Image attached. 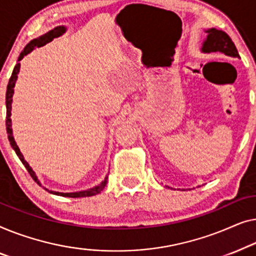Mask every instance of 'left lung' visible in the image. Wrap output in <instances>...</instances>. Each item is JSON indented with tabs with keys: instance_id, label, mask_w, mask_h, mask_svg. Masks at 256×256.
<instances>
[{
	"instance_id": "1",
	"label": "left lung",
	"mask_w": 256,
	"mask_h": 256,
	"mask_svg": "<svg viewBox=\"0 0 256 256\" xmlns=\"http://www.w3.org/2000/svg\"><path fill=\"white\" fill-rule=\"evenodd\" d=\"M208 36L202 45V52L211 53V52H222L225 56L232 58H239V53L236 48L234 42L230 38L226 32L212 28L205 30Z\"/></svg>"
}]
</instances>
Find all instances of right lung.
<instances>
[{
  "instance_id": "right-lung-1",
  "label": "right lung",
  "mask_w": 256,
  "mask_h": 256,
  "mask_svg": "<svg viewBox=\"0 0 256 256\" xmlns=\"http://www.w3.org/2000/svg\"><path fill=\"white\" fill-rule=\"evenodd\" d=\"M64 31H66V28L64 26H56L53 28V30L48 31V34L40 36V37L34 39V40H31L28 44L25 46V48L22 51V53L18 56V62L16 64L15 68H14L12 70V76L9 78V84H8V87H6V133H8V139L10 142V145L15 150L17 156L20 158V160L22 161V164L25 166V168L28 169V174L31 175V178L34 180L36 182L38 183L39 186L40 184V182H39V180L37 178V176H36V172L32 170V168L30 167V164H28L26 161L24 160V156L23 154L20 153V150L18 148V146H17V144L15 142V139H14V136H12V96H14V87H15V84H16V80H17V74L20 73V61L23 59V58L28 54L31 51H34L36 48H40V46H44L48 44V42H52L53 39L56 38V37H60L61 34H64ZM106 180H108V176L106 178L103 180L102 182L100 183L98 186H94V188L90 189H87V190H82V192H52V190H48V192L51 194H54V195L58 196H64V197H72V198H78V197H89V196H94V195H97V194H100L102 190L104 189V186H106Z\"/></svg>"
}]
</instances>
